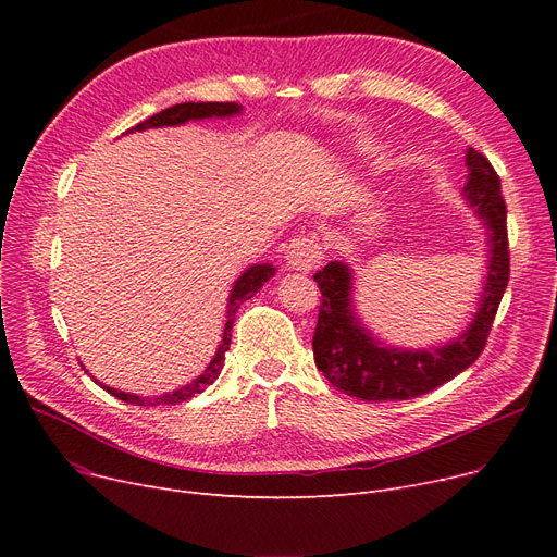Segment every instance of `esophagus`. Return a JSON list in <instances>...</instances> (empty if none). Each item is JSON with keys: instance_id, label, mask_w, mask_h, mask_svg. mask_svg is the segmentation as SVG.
<instances>
[{"instance_id": "esophagus-1", "label": "esophagus", "mask_w": 557, "mask_h": 557, "mask_svg": "<svg viewBox=\"0 0 557 557\" xmlns=\"http://www.w3.org/2000/svg\"><path fill=\"white\" fill-rule=\"evenodd\" d=\"M320 259H323V246H320L313 237L294 239L286 250L288 269L298 273H311L320 263Z\"/></svg>"}]
</instances>
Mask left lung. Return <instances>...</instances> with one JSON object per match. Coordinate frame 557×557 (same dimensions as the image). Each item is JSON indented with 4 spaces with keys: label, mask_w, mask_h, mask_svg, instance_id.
<instances>
[{
    "label": "left lung",
    "mask_w": 557,
    "mask_h": 557,
    "mask_svg": "<svg viewBox=\"0 0 557 557\" xmlns=\"http://www.w3.org/2000/svg\"><path fill=\"white\" fill-rule=\"evenodd\" d=\"M462 196L485 230V277L476 311L456 338L431 347H397L374 336L357 313L355 271L349 261H330L313 280L320 286V311L313 334V359L330 384L363 401L413 399L451 382L483 352L492 320L510 275L506 202L502 181L485 156L465 153Z\"/></svg>",
    "instance_id": "8db88e82"
}]
</instances>
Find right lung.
Masks as SVG:
<instances>
[{"instance_id":"obj_1","label":"right lung","mask_w":557,"mask_h":557,"mask_svg":"<svg viewBox=\"0 0 557 557\" xmlns=\"http://www.w3.org/2000/svg\"><path fill=\"white\" fill-rule=\"evenodd\" d=\"M244 112V106L242 103H216V101H208V103H178V106H171L153 116H149V120L137 124L135 128L126 131V133H135V131H149V128H164V126H183L187 122H198V120H214V116H219V120H225V116H237ZM275 267L273 263H252V267H248L239 277L237 282L232 284L230 288V296H227V307H225V327H223V336H221V345L216 347V355L214 359L210 361V366L202 370L200 376H196L194 382H189L187 386L173 391V393H164V395H156V397H139L135 393H124V391H116V388H110L101 382H95L108 391L112 397L122 399V401H128V404H135V406H160V404H181V401H187L191 397H196L198 393H202L205 388H208L210 384H214L219 374H221V368L225 363V352L230 349V343H232V325H234V315H237L239 307L250 300L257 290L267 284L273 275H275Z\"/></svg>"}]
</instances>
